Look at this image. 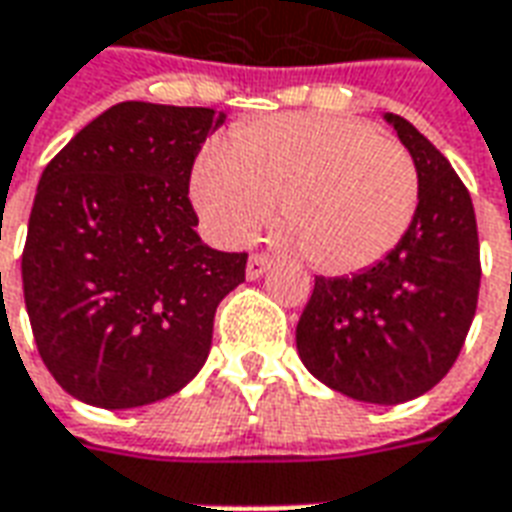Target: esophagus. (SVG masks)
<instances>
[{
  "label": "esophagus",
  "instance_id": "obj_1",
  "mask_svg": "<svg viewBox=\"0 0 512 512\" xmlns=\"http://www.w3.org/2000/svg\"><path fill=\"white\" fill-rule=\"evenodd\" d=\"M270 267H272L270 256H264V253H253L251 259H248V278L256 281V278H261V275L270 270Z\"/></svg>",
  "mask_w": 512,
  "mask_h": 512
}]
</instances>
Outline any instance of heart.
<instances>
[{
    "label": "heart",
    "mask_w": 512,
    "mask_h": 512,
    "mask_svg": "<svg viewBox=\"0 0 512 512\" xmlns=\"http://www.w3.org/2000/svg\"><path fill=\"white\" fill-rule=\"evenodd\" d=\"M190 190L223 242L251 240L278 201L281 223L313 267L357 272L404 240L420 179L412 155L368 122L281 114L204 149Z\"/></svg>",
    "instance_id": "1"
}]
</instances>
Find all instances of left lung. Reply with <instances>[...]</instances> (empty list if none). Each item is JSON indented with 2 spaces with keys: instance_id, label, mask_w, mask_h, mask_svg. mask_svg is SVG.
I'll return each instance as SVG.
<instances>
[{
  "instance_id": "obj_1",
  "label": "left lung",
  "mask_w": 512,
  "mask_h": 512,
  "mask_svg": "<svg viewBox=\"0 0 512 512\" xmlns=\"http://www.w3.org/2000/svg\"><path fill=\"white\" fill-rule=\"evenodd\" d=\"M420 199L412 226L374 267L324 278L297 322V352L319 382L368 404H404L453 368L480 292V242L469 190L450 160L404 117Z\"/></svg>"
}]
</instances>
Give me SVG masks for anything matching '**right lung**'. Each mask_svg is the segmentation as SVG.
<instances>
[{"mask_svg": "<svg viewBox=\"0 0 512 512\" xmlns=\"http://www.w3.org/2000/svg\"><path fill=\"white\" fill-rule=\"evenodd\" d=\"M215 108L117 103L40 177L21 278L37 352L59 387L100 409L169 398L210 354L220 300L248 253L212 251L188 199Z\"/></svg>", "mask_w": 512, "mask_h": 512, "instance_id": "right-lung-1", "label": "right lung"}]
</instances>
